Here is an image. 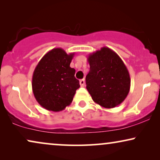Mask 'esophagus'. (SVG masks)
Segmentation results:
<instances>
[{"label":"esophagus","instance_id":"esophagus-1","mask_svg":"<svg viewBox=\"0 0 160 160\" xmlns=\"http://www.w3.org/2000/svg\"><path fill=\"white\" fill-rule=\"evenodd\" d=\"M79 83H80L81 87H84L85 86V79H84V78H83V79H81L79 81Z\"/></svg>","mask_w":160,"mask_h":160}]
</instances>
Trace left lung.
<instances>
[{"mask_svg":"<svg viewBox=\"0 0 160 160\" xmlns=\"http://www.w3.org/2000/svg\"><path fill=\"white\" fill-rule=\"evenodd\" d=\"M89 71L87 89L93 101L106 108L119 106L130 88L128 70L119 56L108 47H102L87 58Z\"/></svg>","mask_w":160,"mask_h":160,"instance_id":"obj_1","label":"left lung"}]
</instances>
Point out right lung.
I'll use <instances>...</instances> for the list:
<instances>
[{
	"label": "right lung",
	"instance_id": "1",
	"mask_svg": "<svg viewBox=\"0 0 160 160\" xmlns=\"http://www.w3.org/2000/svg\"><path fill=\"white\" fill-rule=\"evenodd\" d=\"M74 53L61 48L48 52L39 61L32 74V89L37 102L48 111H60L71 103L79 81L70 67Z\"/></svg>",
	"mask_w": 160,
	"mask_h": 160
}]
</instances>
